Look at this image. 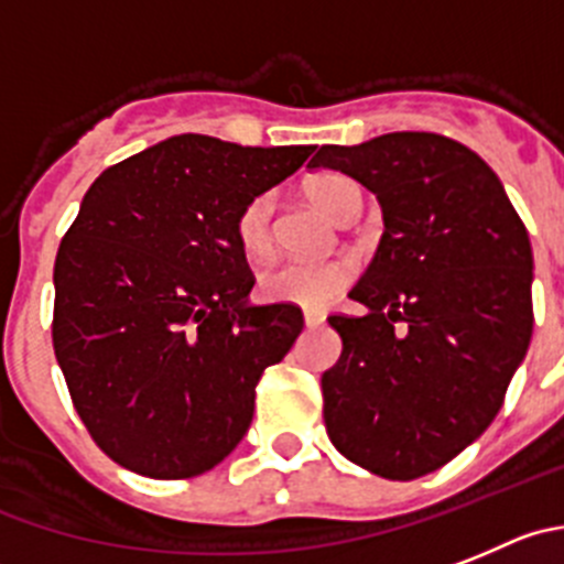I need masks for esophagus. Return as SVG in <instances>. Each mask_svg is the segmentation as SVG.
<instances>
[{"instance_id": "esophagus-1", "label": "esophagus", "mask_w": 564, "mask_h": 564, "mask_svg": "<svg viewBox=\"0 0 564 564\" xmlns=\"http://www.w3.org/2000/svg\"><path fill=\"white\" fill-rule=\"evenodd\" d=\"M303 323H306V328H317V325L325 323V317L319 312H306L303 314Z\"/></svg>"}]
</instances>
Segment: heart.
<instances>
[{"instance_id":"obj_1","label":"heart","mask_w":564,"mask_h":564,"mask_svg":"<svg viewBox=\"0 0 564 564\" xmlns=\"http://www.w3.org/2000/svg\"><path fill=\"white\" fill-rule=\"evenodd\" d=\"M308 197L328 210L334 219H345L361 203L359 188L339 175H319L308 181ZM275 199L272 194H256L247 199L236 217V241L247 258H264L275 245ZM354 278V264L345 258H283L258 275V294L270 303H289L297 308H323Z\"/></svg>"}]
</instances>
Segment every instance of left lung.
Here are the masks:
<instances>
[{
  "instance_id": "1",
  "label": "left lung",
  "mask_w": 564,
  "mask_h": 564,
  "mask_svg": "<svg viewBox=\"0 0 564 564\" xmlns=\"http://www.w3.org/2000/svg\"><path fill=\"white\" fill-rule=\"evenodd\" d=\"M378 197L383 236L328 317L341 356L323 372L325 429L345 459L392 481L440 470L487 431L534 328L531 241L501 181L459 141L387 133L319 147Z\"/></svg>"
}]
</instances>
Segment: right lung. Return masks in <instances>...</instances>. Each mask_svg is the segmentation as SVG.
I'll return each mask as SVG.
<instances>
[{
	"mask_svg": "<svg viewBox=\"0 0 564 564\" xmlns=\"http://www.w3.org/2000/svg\"><path fill=\"white\" fill-rule=\"evenodd\" d=\"M312 152L183 133L91 183L57 247L52 345L116 465L192 478L247 434L258 378L289 354L303 314L247 303L256 278L236 217Z\"/></svg>",
	"mask_w": 564,
	"mask_h": 564,
	"instance_id": "obj_1",
	"label": "right lung"
}]
</instances>
